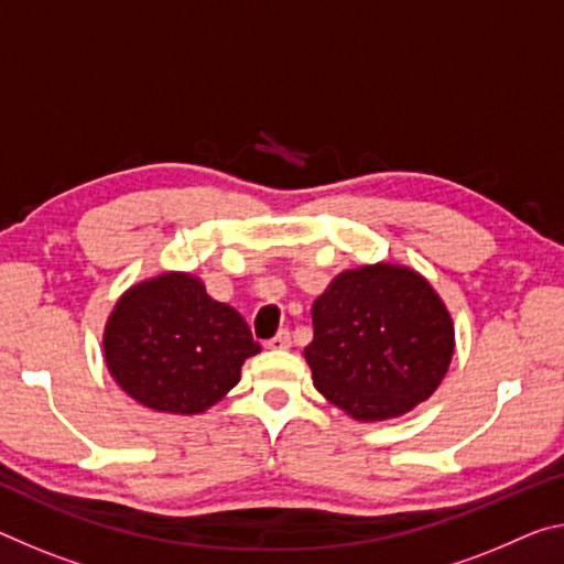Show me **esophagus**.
Returning a JSON list of instances; mask_svg holds the SVG:
<instances>
[{
  "mask_svg": "<svg viewBox=\"0 0 564 564\" xmlns=\"http://www.w3.org/2000/svg\"><path fill=\"white\" fill-rule=\"evenodd\" d=\"M265 346L271 348V351H285V348H291V334L289 330H279Z\"/></svg>",
  "mask_w": 564,
  "mask_h": 564,
  "instance_id": "esophagus-1",
  "label": "esophagus"
}]
</instances>
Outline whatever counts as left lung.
I'll use <instances>...</instances> for the list:
<instances>
[{
  "label": "left lung",
  "mask_w": 564,
  "mask_h": 564,
  "mask_svg": "<svg viewBox=\"0 0 564 564\" xmlns=\"http://www.w3.org/2000/svg\"><path fill=\"white\" fill-rule=\"evenodd\" d=\"M303 356L314 387L356 422L409 414L440 389L454 356V324L440 293L409 265L341 271L311 308Z\"/></svg>",
  "instance_id": "8db88e82"
}]
</instances>
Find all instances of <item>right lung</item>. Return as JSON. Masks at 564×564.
<instances>
[{
    "instance_id": "obj_1",
    "label": "right lung",
    "mask_w": 564,
    "mask_h": 564,
    "mask_svg": "<svg viewBox=\"0 0 564 564\" xmlns=\"http://www.w3.org/2000/svg\"><path fill=\"white\" fill-rule=\"evenodd\" d=\"M105 364L115 383L160 414L208 411L261 354L234 306L208 296L198 275L165 271L130 285L107 316Z\"/></svg>"
}]
</instances>
